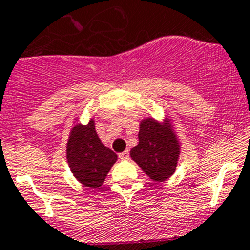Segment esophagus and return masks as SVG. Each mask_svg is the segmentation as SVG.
Segmentation results:
<instances>
[{
	"label": "esophagus",
	"mask_w": 250,
	"mask_h": 250,
	"mask_svg": "<svg viewBox=\"0 0 250 250\" xmlns=\"http://www.w3.org/2000/svg\"><path fill=\"white\" fill-rule=\"evenodd\" d=\"M118 157H120L121 160H127V159H129V151H128V150L122 151V153L118 154Z\"/></svg>",
	"instance_id": "1"
}]
</instances>
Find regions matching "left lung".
Returning a JSON list of instances; mask_svg holds the SVG:
<instances>
[{
  "label": "left lung",
  "instance_id": "left-lung-1",
  "mask_svg": "<svg viewBox=\"0 0 250 250\" xmlns=\"http://www.w3.org/2000/svg\"><path fill=\"white\" fill-rule=\"evenodd\" d=\"M139 143L130 157L154 181H164L175 172L179 158V143L170 123L160 125L153 118L142 121Z\"/></svg>",
  "mask_w": 250,
  "mask_h": 250
}]
</instances>
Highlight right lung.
Wrapping results in <instances>:
<instances>
[{"label": "right lung", "mask_w": 250, "mask_h": 250, "mask_svg": "<svg viewBox=\"0 0 250 250\" xmlns=\"http://www.w3.org/2000/svg\"><path fill=\"white\" fill-rule=\"evenodd\" d=\"M66 159L71 172L83 185L97 188L104 184L117 154L106 148L95 129V122L76 125L66 146Z\"/></svg>", "instance_id": "add662e5"}]
</instances>
